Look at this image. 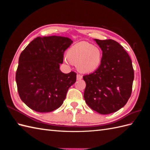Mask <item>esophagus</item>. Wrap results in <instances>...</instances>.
Returning a JSON list of instances; mask_svg holds the SVG:
<instances>
[{
  "instance_id": "34e87169",
  "label": "esophagus",
  "mask_w": 150,
  "mask_h": 150,
  "mask_svg": "<svg viewBox=\"0 0 150 150\" xmlns=\"http://www.w3.org/2000/svg\"><path fill=\"white\" fill-rule=\"evenodd\" d=\"M82 78H83L82 75H81V74H77V79H78V80H80V79H81Z\"/></svg>"
}]
</instances>
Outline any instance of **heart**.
Here are the masks:
<instances>
[{
  "instance_id": "heart-1",
  "label": "heart",
  "mask_w": 150,
  "mask_h": 150,
  "mask_svg": "<svg viewBox=\"0 0 150 150\" xmlns=\"http://www.w3.org/2000/svg\"><path fill=\"white\" fill-rule=\"evenodd\" d=\"M67 62L76 64L78 69L89 73L97 69L102 61V52L98 47L86 41H81L72 46L67 51Z\"/></svg>"
}]
</instances>
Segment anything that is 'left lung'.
Segmentation results:
<instances>
[{
	"instance_id": "obj_1",
	"label": "left lung",
	"mask_w": 150,
	"mask_h": 150,
	"mask_svg": "<svg viewBox=\"0 0 150 150\" xmlns=\"http://www.w3.org/2000/svg\"><path fill=\"white\" fill-rule=\"evenodd\" d=\"M103 51L98 69L84 75V93L88 105L102 115L118 111L128 102L132 91L134 70L128 54L114 40L94 39Z\"/></svg>"
}]
</instances>
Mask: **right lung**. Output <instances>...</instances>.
Wrapping results in <instances>:
<instances>
[{"label":"right lung","instance_id":"1","mask_svg":"<svg viewBox=\"0 0 150 150\" xmlns=\"http://www.w3.org/2000/svg\"><path fill=\"white\" fill-rule=\"evenodd\" d=\"M72 40L61 36L38 37L21 54L16 74L17 91L27 106L37 112H51L59 108L76 73L59 69L64 52Z\"/></svg>","mask_w":150,"mask_h":150}]
</instances>
